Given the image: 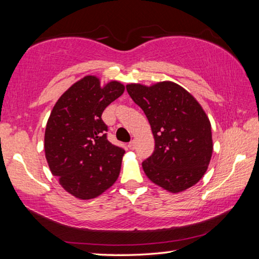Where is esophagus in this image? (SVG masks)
Here are the masks:
<instances>
[{"instance_id": "obj_1", "label": "esophagus", "mask_w": 259, "mask_h": 259, "mask_svg": "<svg viewBox=\"0 0 259 259\" xmlns=\"http://www.w3.org/2000/svg\"><path fill=\"white\" fill-rule=\"evenodd\" d=\"M128 147L130 148V150H134V148L136 147V143H135V140H131V142L128 144Z\"/></svg>"}]
</instances>
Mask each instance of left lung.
<instances>
[{
	"label": "left lung",
	"mask_w": 259,
	"mask_h": 259,
	"mask_svg": "<svg viewBox=\"0 0 259 259\" xmlns=\"http://www.w3.org/2000/svg\"><path fill=\"white\" fill-rule=\"evenodd\" d=\"M126 91L154 136V152L142 163L146 176L172 193L198 183L212 154L211 125L200 104L174 82L128 84Z\"/></svg>",
	"instance_id": "obj_1"
}]
</instances>
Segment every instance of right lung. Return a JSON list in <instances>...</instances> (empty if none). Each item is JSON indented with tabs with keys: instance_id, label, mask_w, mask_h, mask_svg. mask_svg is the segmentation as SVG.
Segmentation results:
<instances>
[{
	"instance_id": "right-lung-1",
	"label": "right lung",
	"mask_w": 259,
	"mask_h": 259,
	"mask_svg": "<svg viewBox=\"0 0 259 259\" xmlns=\"http://www.w3.org/2000/svg\"><path fill=\"white\" fill-rule=\"evenodd\" d=\"M123 91L120 82L102 88L97 77L85 76L63 94L50 114L45 135L48 164L78 199L96 198L119 177L125 151L108 142L102 114Z\"/></svg>"
}]
</instances>
